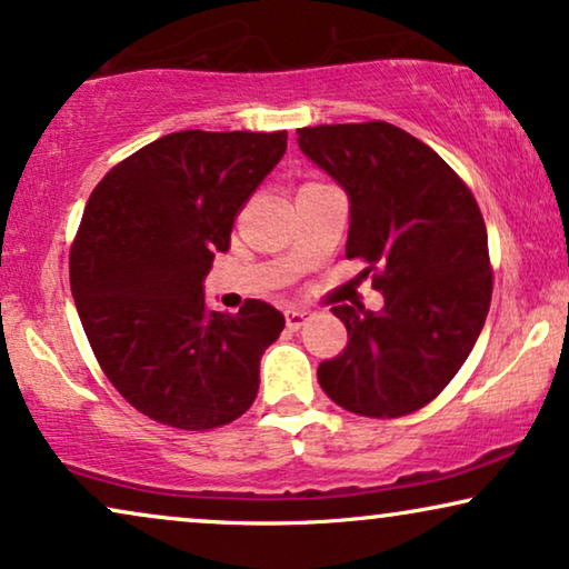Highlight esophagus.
<instances>
[{"label": "esophagus", "mask_w": 569, "mask_h": 569, "mask_svg": "<svg viewBox=\"0 0 569 569\" xmlns=\"http://www.w3.org/2000/svg\"><path fill=\"white\" fill-rule=\"evenodd\" d=\"M308 316H311V313H308L306 308H287V311H284L287 327H290V329H300L302 323L308 321Z\"/></svg>", "instance_id": "34e87169"}]
</instances>
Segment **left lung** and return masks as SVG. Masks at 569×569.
Wrapping results in <instances>:
<instances>
[{"label": "left lung", "instance_id": "obj_1", "mask_svg": "<svg viewBox=\"0 0 569 569\" xmlns=\"http://www.w3.org/2000/svg\"><path fill=\"white\" fill-rule=\"evenodd\" d=\"M308 159L348 190V258L373 270L379 313L335 306L348 345L319 366L339 408L400 418L429 405L460 371L491 306L489 238L462 177L397 124L300 128Z\"/></svg>", "mask_w": 569, "mask_h": 569}]
</instances>
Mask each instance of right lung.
Returning <instances> with one entry per match:
<instances>
[{
	"mask_svg": "<svg viewBox=\"0 0 569 569\" xmlns=\"http://www.w3.org/2000/svg\"><path fill=\"white\" fill-rule=\"evenodd\" d=\"M287 149V130H182L104 174L70 248V287L101 371L132 408L182 431L232 423L284 329L263 300L206 306L203 277L242 206Z\"/></svg>",
	"mask_w": 569,
	"mask_h": 569,
	"instance_id": "add662e5",
	"label": "right lung"
}]
</instances>
